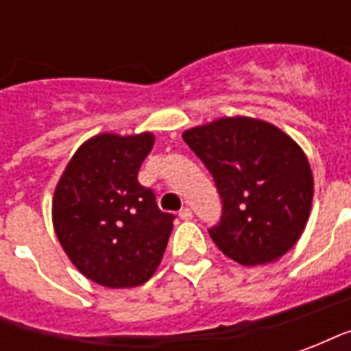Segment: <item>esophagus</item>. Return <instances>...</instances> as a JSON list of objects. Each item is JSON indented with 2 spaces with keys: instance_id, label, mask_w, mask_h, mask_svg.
<instances>
[{
  "instance_id": "1",
  "label": "esophagus",
  "mask_w": 351,
  "mask_h": 351,
  "mask_svg": "<svg viewBox=\"0 0 351 351\" xmlns=\"http://www.w3.org/2000/svg\"><path fill=\"white\" fill-rule=\"evenodd\" d=\"M178 216H180V220H191V218H193V213H191V208L184 206L182 210L178 213Z\"/></svg>"
}]
</instances>
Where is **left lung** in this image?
<instances>
[{
  "label": "left lung",
  "mask_w": 351,
  "mask_h": 351,
  "mask_svg": "<svg viewBox=\"0 0 351 351\" xmlns=\"http://www.w3.org/2000/svg\"><path fill=\"white\" fill-rule=\"evenodd\" d=\"M213 175L220 221L208 235L228 258L261 265L282 258L308 220L314 180L293 138L271 123L235 116L184 131Z\"/></svg>",
  "instance_id": "1"
}]
</instances>
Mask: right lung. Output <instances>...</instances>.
Returning <instances> with one entry per match:
<instances>
[{"mask_svg": "<svg viewBox=\"0 0 351 351\" xmlns=\"http://www.w3.org/2000/svg\"><path fill=\"white\" fill-rule=\"evenodd\" d=\"M152 133H101L75 152L54 191V229L71 263L105 287L145 284L160 265L175 214L160 210L138 169Z\"/></svg>", "mask_w": 351, "mask_h": 351, "instance_id": "right-lung-1", "label": "right lung"}]
</instances>
